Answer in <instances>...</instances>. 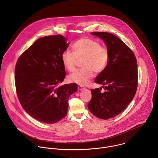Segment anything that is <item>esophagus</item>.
I'll return each instance as SVG.
<instances>
[{
    "instance_id": "34e87169",
    "label": "esophagus",
    "mask_w": 158,
    "mask_h": 158,
    "mask_svg": "<svg viewBox=\"0 0 158 158\" xmlns=\"http://www.w3.org/2000/svg\"><path fill=\"white\" fill-rule=\"evenodd\" d=\"M84 89H85V87L82 86V85H79L78 86V89L79 90V91H82V90H84Z\"/></svg>"
}]
</instances>
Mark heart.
<instances>
[{
    "instance_id": "heart-1",
    "label": "heart",
    "mask_w": 158,
    "mask_h": 158,
    "mask_svg": "<svg viewBox=\"0 0 158 158\" xmlns=\"http://www.w3.org/2000/svg\"><path fill=\"white\" fill-rule=\"evenodd\" d=\"M73 52L64 51L61 56L65 69L69 72L75 70L78 60H81L82 69H78L70 74L71 82L79 85H87L95 73H100L104 69L109 60L107 49L101 46L96 40L83 38L73 45Z\"/></svg>"
}]
</instances>
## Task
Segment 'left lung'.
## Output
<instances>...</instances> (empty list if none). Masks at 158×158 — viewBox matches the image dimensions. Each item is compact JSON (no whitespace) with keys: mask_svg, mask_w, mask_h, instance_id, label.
I'll return each mask as SVG.
<instances>
[{"mask_svg":"<svg viewBox=\"0 0 158 158\" xmlns=\"http://www.w3.org/2000/svg\"><path fill=\"white\" fill-rule=\"evenodd\" d=\"M105 42L109 60L95 82L102 84L100 89L91 90L92 99L87 107L95 116L112 118L123 112L133 99L138 86V64L132 50L119 38L105 32H91Z\"/></svg>","mask_w":158,"mask_h":158,"instance_id":"left-lung-1","label":"left lung"}]
</instances>
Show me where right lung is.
<instances>
[{
    "label": "right lung",
    "instance_id": "right-lung-1",
    "mask_svg": "<svg viewBox=\"0 0 158 158\" xmlns=\"http://www.w3.org/2000/svg\"><path fill=\"white\" fill-rule=\"evenodd\" d=\"M69 45L62 35L40 37L16 63L19 100L27 113L40 122L53 124L64 118L69 98L77 90L76 83L60 85L65 76L61 56Z\"/></svg>",
    "mask_w": 158,
    "mask_h": 158
}]
</instances>
